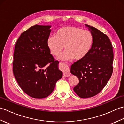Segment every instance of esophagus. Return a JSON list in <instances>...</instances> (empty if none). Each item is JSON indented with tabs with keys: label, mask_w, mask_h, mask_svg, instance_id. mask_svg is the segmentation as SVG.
I'll return each mask as SVG.
<instances>
[{
	"label": "esophagus",
	"mask_w": 124,
	"mask_h": 124,
	"mask_svg": "<svg viewBox=\"0 0 124 124\" xmlns=\"http://www.w3.org/2000/svg\"><path fill=\"white\" fill-rule=\"evenodd\" d=\"M61 64V69L63 73V75L64 77H69L70 75V72L69 67L67 64L60 63Z\"/></svg>",
	"instance_id": "esophagus-1"
}]
</instances>
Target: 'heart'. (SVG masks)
Returning a JSON list of instances; mask_svg holds the SVG:
<instances>
[{
  "label": "heart",
  "mask_w": 124,
  "mask_h": 124,
  "mask_svg": "<svg viewBox=\"0 0 124 124\" xmlns=\"http://www.w3.org/2000/svg\"><path fill=\"white\" fill-rule=\"evenodd\" d=\"M94 43L92 33L75 26H65L59 29L55 36H49L47 44L51 53L57 56L66 49L58 59L67 61L74 59L82 60L91 52Z\"/></svg>",
  "instance_id": "obj_1"
}]
</instances>
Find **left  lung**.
Listing matches in <instances>:
<instances>
[{
    "mask_svg": "<svg viewBox=\"0 0 124 124\" xmlns=\"http://www.w3.org/2000/svg\"><path fill=\"white\" fill-rule=\"evenodd\" d=\"M94 37L91 52L85 59L71 66L70 72L79 79L73 91L81 98H88L101 92L113 72L114 53L108 37L96 28L85 24Z\"/></svg>",
    "mask_w": 124,
    "mask_h": 124,
    "instance_id": "8db88e82",
    "label": "left lung"
}]
</instances>
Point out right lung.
Segmentation results:
<instances>
[{
    "label": "right lung",
    "mask_w": 124,
    "mask_h": 124,
    "mask_svg": "<svg viewBox=\"0 0 124 124\" xmlns=\"http://www.w3.org/2000/svg\"><path fill=\"white\" fill-rule=\"evenodd\" d=\"M51 27L32 26L21 33L15 44L13 73L23 92L33 98L49 96L62 77L59 63L55 61L47 46Z\"/></svg>",
    "instance_id": "1"
}]
</instances>
